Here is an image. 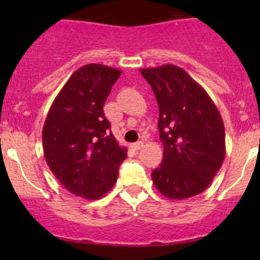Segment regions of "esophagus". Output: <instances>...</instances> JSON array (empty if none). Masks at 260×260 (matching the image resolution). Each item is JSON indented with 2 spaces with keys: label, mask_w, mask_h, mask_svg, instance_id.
I'll use <instances>...</instances> for the list:
<instances>
[{
  "label": "esophagus",
  "mask_w": 260,
  "mask_h": 260,
  "mask_svg": "<svg viewBox=\"0 0 260 260\" xmlns=\"http://www.w3.org/2000/svg\"><path fill=\"white\" fill-rule=\"evenodd\" d=\"M142 147H143V142L142 141H139V142H137V143L133 144V148H134V150H141Z\"/></svg>",
  "instance_id": "obj_1"
}]
</instances>
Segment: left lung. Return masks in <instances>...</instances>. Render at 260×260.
I'll use <instances>...</instances> for the list:
<instances>
[{
	"label": "left lung",
	"mask_w": 260,
	"mask_h": 260,
	"mask_svg": "<svg viewBox=\"0 0 260 260\" xmlns=\"http://www.w3.org/2000/svg\"><path fill=\"white\" fill-rule=\"evenodd\" d=\"M158 104L161 165L155 187L169 199H187L207 189L225 157L222 118L206 89L176 65L141 69Z\"/></svg>",
	"instance_id": "8db88e82"
}]
</instances>
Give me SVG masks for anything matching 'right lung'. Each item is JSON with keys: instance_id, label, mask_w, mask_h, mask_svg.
<instances>
[{"instance_id": "right-lung-1", "label": "right lung", "mask_w": 260, "mask_h": 260, "mask_svg": "<svg viewBox=\"0 0 260 260\" xmlns=\"http://www.w3.org/2000/svg\"><path fill=\"white\" fill-rule=\"evenodd\" d=\"M122 71L88 63L73 73L56 96L43 127L48 167L71 194L103 198L127 156L110 132L105 100Z\"/></svg>"}]
</instances>
